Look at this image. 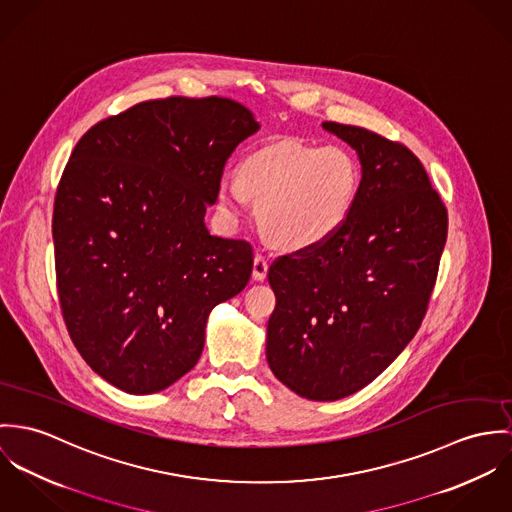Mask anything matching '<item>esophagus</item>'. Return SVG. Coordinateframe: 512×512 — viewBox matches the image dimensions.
Masks as SVG:
<instances>
[{"mask_svg":"<svg viewBox=\"0 0 512 512\" xmlns=\"http://www.w3.org/2000/svg\"><path fill=\"white\" fill-rule=\"evenodd\" d=\"M267 271H269V261L257 253L253 259V279L263 281L267 277Z\"/></svg>","mask_w":512,"mask_h":512,"instance_id":"1","label":"esophagus"}]
</instances>
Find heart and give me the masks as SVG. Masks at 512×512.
Instances as JSON below:
<instances>
[{
    "label": "heart",
    "mask_w": 512,
    "mask_h": 512,
    "mask_svg": "<svg viewBox=\"0 0 512 512\" xmlns=\"http://www.w3.org/2000/svg\"><path fill=\"white\" fill-rule=\"evenodd\" d=\"M359 180V165L343 147L277 139L243 157L235 176L220 178L216 206L235 226L255 202L263 235L284 251H304L343 228Z\"/></svg>",
    "instance_id": "heart-1"
}]
</instances>
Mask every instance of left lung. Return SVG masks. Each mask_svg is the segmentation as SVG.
<instances>
[{"label":"left lung","mask_w":512,"mask_h":512,"mask_svg":"<svg viewBox=\"0 0 512 512\" xmlns=\"http://www.w3.org/2000/svg\"><path fill=\"white\" fill-rule=\"evenodd\" d=\"M322 127L361 163L343 228L269 269L275 377L308 400H340L379 377L418 332L448 237V210L416 155L369 129Z\"/></svg>","instance_id":"1"}]
</instances>
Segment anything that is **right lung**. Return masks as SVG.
<instances>
[{
    "label": "right lung",
    "instance_id": "add662e5",
    "mask_svg": "<svg viewBox=\"0 0 512 512\" xmlns=\"http://www.w3.org/2000/svg\"><path fill=\"white\" fill-rule=\"evenodd\" d=\"M229 98H165L96 123L58 182L53 241L72 343L129 395L200 359L214 306L249 283L247 241L210 235L206 208L235 147L259 131Z\"/></svg>",
    "mask_w": 512,
    "mask_h": 512
}]
</instances>
